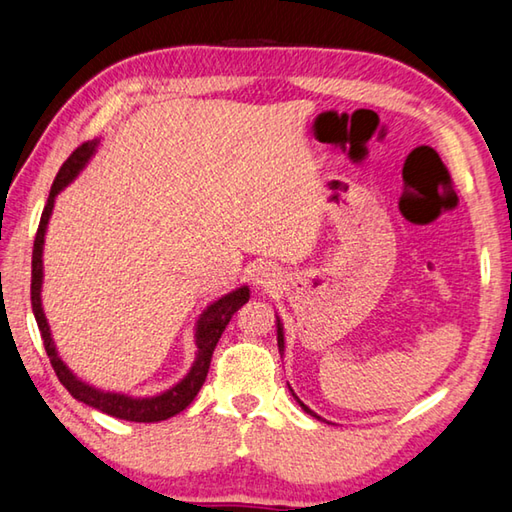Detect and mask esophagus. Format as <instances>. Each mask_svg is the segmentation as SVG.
<instances>
[{"mask_svg":"<svg viewBox=\"0 0 512 512\" xmlns=\"http://www.w3.org/2000/svg\"><path fill=\"white\" fill-rule=\"evenodd\" d=\"M256 283H261L263 288H270V285H272L274 281H272V276H270V274H267V272H261V274L256 276Z\"/></svg>","mask_w":512,"mask_h":512,"instance_id":"1","label":"esophagus"}]
</instances>
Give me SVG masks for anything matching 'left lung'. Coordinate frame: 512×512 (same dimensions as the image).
<instances>
[{
    "mask_svg": "<svg viewBox=\"0 0 512 512\" xmlns=\"http://www.w3.org/2000/svg\"><path fill=\"white\" fill-rule=\"evenodd\" d=\"M276 328H279V351H283V328H281V321H279V326H276ZM297 402H299V405H301L303 409H306V411H308V414H310V416H317V414H315V411H310V409H308L306 405H303V402H301L299 398H297ZM317 418H319V416H317Z\"/></svg>",
    "mask_w": 512,
    "mask_h": 512,
    "instance_id": "1",
    "label": "left lung"
}]
</instances>
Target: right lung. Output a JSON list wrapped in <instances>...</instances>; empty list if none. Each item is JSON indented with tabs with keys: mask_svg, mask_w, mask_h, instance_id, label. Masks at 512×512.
I'll list each match as a JSON object with an SVG mask.
<instances>
[{
	"mask_svg": "<svg viewBox=\"0 0 512 512\" xmlns=\"http://www.w3.org/2000/svg\"><path fill=\"white\" fill-rule=\"evenodd\" d=\"M96 143H80V146L71 152L69 159L60 166L56 179H53L51 193L47 197V204H44L42 218L38 224V231H35V240H33V261H31V306H33V315L35 321H38L42 342H44V351L49 355V362L56 371L58 380L62 382L71 396L76 400L85 402V405L94 407L98 411H103L107 416L121 418V420H134V423H159V420H166L170 416L184 411L188 405H191L193 398L197 396V391L202 389V384L206 380V373H209L211 366V357L215 346H218L220 337L224 333V328L233 317V312H238L240 306H245L249 301V290L247 288H238L236 292L227 294L220 301H215L213 306L204 310V315L197 321V357L191 373L186 378L166 393L155 398H128V396H119V393H105L98 391L89 384L80 382L74 373H71L56 353V346L51 342V333L47 326V319H44L42 312V303H40V285H42V242H44V229H47L49 215L53 209V200L60 193V188H65L71 179L76 177L80 168L85 166V161L92 157Z\"/></svg>",
	"mask_w": 512,
	"mask_h": 512,
	"instance_id": "add662e5",
	"label": "right lung"
}]
</instances>
